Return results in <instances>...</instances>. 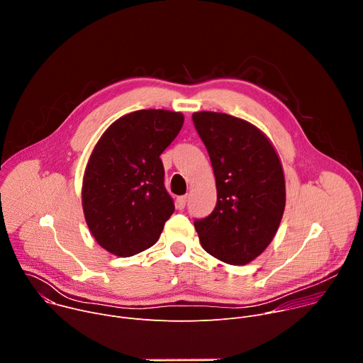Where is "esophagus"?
Instances as JSON below:
<instances>
[{
	"label": "esophagus",
	"mask_w": 363,
	"mask_h": 363,
	"mask_svg": "<svg viewBox=\"0 0 363 363\" xmlns=\"http://www.w3.org/2000/svg\"><path fill=\"white\" fill-rule=\"evenodd\" d=\"M186 199H188L186 195H182V196H178V198H177V208H178V210H184V208H185Z\"/></svg>",
	"instance_id": "esophagus-1"
}]
</instances>
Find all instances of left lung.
Masks as SVG:
<instances>
[{"label": "left lung", "instance_id": "1", "mask_svg": "<svg viewBox=\"0 0 363 363\" xmlns=\"http://www.w3.org/2000/svg\"><path fill=\"white\" fill-rule=\"evenodd\" d=\"M194 125L208 150L217 205L194 227L202 248L231 266H245L273 241L286 206L279 153L252 123L217 112H195Z\"/></svg>", "mask_w": 363, "mask_h": 363}]
</instances>
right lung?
Masks as SVG:
<instances>
[{
	"instance_id": "right-lung-1",
	"label": "right lung",
	"mask_w": 363,
	"mask_h": 363,
	"mask_svg": "<svg viewBox=\"0 0 363 363\" xmlns=\"http://www.w3.org/2000/svg\"><path fill=\"white\" fill-rule=\"evenodd\" d=\"M182 125L181 112L136 111L96 142L83 175L82 206L91 235L111 254L132 257L152 247L175 211L160 157Z\"/></svg>"
}]
</instances>
